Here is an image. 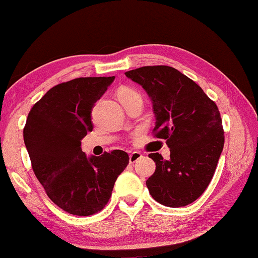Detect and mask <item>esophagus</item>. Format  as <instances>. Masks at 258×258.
Instances as JSON below:
<instances>
[{"mask_svg": "<svg viewBox=\"0 0 258 258\" xmlns=\"http://www.w3.org/2000/svg\"><path fill=\"white\" fill-rule=\"evenodd\" d=\"M141 157H142L141 152H139V151L132 152V154L130 155V163H131V164H134L135 161H138L140 158H141Z\"/></svg>", "mask_w": 258, "mask_h": 258, "instance_id": "obj_1", "label": "esophagus"}]
</instances>
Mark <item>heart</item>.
I'll return each mask as SVG.
<instances>
[{
  "mask_svg": "<svg viewBox=\"0 0 258 258\" xmlns=\"http://www.w3.org/2000/svg\"><path fill=\"white\" fill-rule=\"evenodd\" d=\"M118 98L119 100H127V99H133V98H140V94L132 89H121L118 92Z\"/></svg>",
  "mask_w": 258,
  "mask_h": 258,
  "instance_id": "b5f03b06",
  "label": "heart"
}]
</instances>
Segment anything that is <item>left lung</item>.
I'll list each match as a JSON object with an SVG mask.
<instances>
[{"label":"left lung","mask_w":258,"mask_h":258,"mask_svg":"<svg viewBox=\"0 0 258 258\" xmlns=\"http://www.w3.org/2000/svg\"><path fill=\"white\" fill-rule=\"evenodd\" d=\"M149 95L156 116L154 137L171 150L168 160L149 157L156 171L146 184L151 197L167 207L194 203L211 183L224 147L216 103L202 87L169 66H146L126 72Z\"/></svg>","instance_id":"1"}]
</instances>
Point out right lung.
<instances>
[{"label": "right lung", "mask_w": 258, "mask_h": 258, "mask_svg": "<svg viewBox=\"0 0 258 258\" xmlns=\"http://www.w3.org/2000/svg\"><path fill=\"white\" fill-rule=\"evenodd\" d=\"M115 80L80 77L52 87L34 104L24 127L33 171L47 197L64 212L89 216L102 211L128 165L123 150L87 158L81 140L92 132L95 102Z\"/></svg>", "instance_id": "obj_1"}]
</instances>
